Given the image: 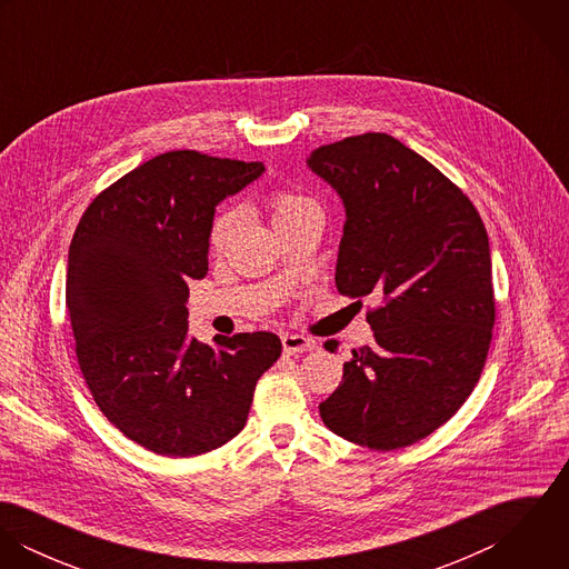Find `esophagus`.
<instances>
[{"label":"esophagus","instance_id":"1","mask_svg":"<svg viewBox=\"0 0 569 569\" xmlns=\"http://www.w3.org/2000/svg\"><path fill=\"white\" fill-rule=\"evenodd\" d=\"M280 339H282V350H284V355L307 352V350H313V348L318 346L316 339L305 337V335H293V332H284Z\"/></svg>","mask_w":569,"mask_h":569}]
</instances>
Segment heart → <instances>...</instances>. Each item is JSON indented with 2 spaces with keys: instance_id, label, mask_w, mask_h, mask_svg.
<instances>
[{
  "instance_id": "1",
  "label": "heart",
  "mask_w": 569,
  "mask_h": 569,
  "mask_svg": "<svg viewBox=\"0 0 569 569\" xmlns=\"http://www.w3.org/2000/svg\"><path fill=\"white\" fill-rule=\"evenodd\" d=\"M316 208H318V203L313 199L298 194V192H289V190H276L269 197V210H271L276 226L282 221H289L307 210H316ZM237 223H239V217L232 208H226L214 217L210 234H208L210 251H221L226 244L230 243V239L237 230Z\"/></svg>"
}]
</instances>
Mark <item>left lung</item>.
<instances>
[{
    "label": "left lung",
    "mask_w": 569,
    "mask_h": 569,
    "mask_svg": "<svg viewBox=\"0 0 569 569\" xmlns=\"http://www.w3.org/2000/svg\"><path fill=\"white\" fill-rule=\"evenodd\" d=\"M307 163L346 208L337 291L381 300L368 313L375 341L352 350L320 416L355 445L409 447L480 381L495 325L487 228L456 183L388 133L326 144Z\"/></svg>",
    "instance_id": "1"
}]
</instances>
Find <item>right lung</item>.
<instances>
[{"label": "right lung", "instance_id": "obj_1", "mask_svg": "<svg viewBox=\"0 0 569 569\" xmlns=\"http://www.w3.org/2000/svg\"><path fill=\"white\" fill-rule=\"evenodd\" d=\"M264 172L262 162L170 151L133 168L84 210L68 253L66 307L84 383L129 440L192 458L232 440L273 332L188 335V280L208 273L217 206Z\"/></svg>", "mask_w": 569, "mask_h": 569}]
</instances>
